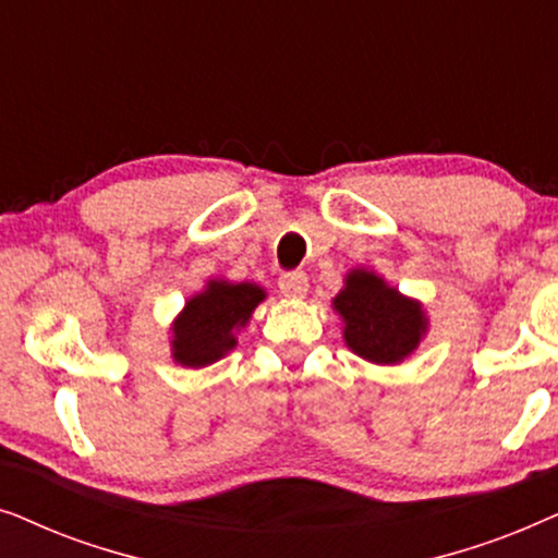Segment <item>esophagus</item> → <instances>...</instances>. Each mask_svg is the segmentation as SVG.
Masks as SVG:
<instances>
[{
	"instance_id": "34e87169",
	"label": "esophagus",
	"mask_w": 558,
	"mask_h": 558,
	"mask_svg": "<svg viewBox=\"0 0 558 558\" xmlns=\"http://www.w3.org/2000/svg\"><path fill=\"white\" fill-rule=\"evenodd\" d=\"M307 287H310V279L304 271H287L279 277V289L284 296H294V300H300V296L307 294Z\"/></svg>"
}]
</instances>
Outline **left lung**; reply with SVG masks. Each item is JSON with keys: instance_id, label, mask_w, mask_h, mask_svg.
<instances>
[{"instance_id": "left-lung-1", "label": "left lung", "mask_w": 558, "mask_h": 558, "mask_svg": "<svg viewBox=\"0 0 558 558\" xmlns=\"http://www.w3.org/2000/svg\"><path fill=\"white\" fill-rule=\"evenodd\" d=\"M332 304L345 319L348 348L373 363H401L426 330L422 304L401 296L371 271L348 274V287Z\"/></svg>"}]
</instances>
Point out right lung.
<instances>
[{
  "instance_id": "add662e5",
  "label": "right lung",
  "mask_w": 558,
  "mask_h": 558,
  "mask_svg": "<svg viewBox=\"0 0 558 558\" xmlns=\"http://www.w3.org/2000/svg\"><path fill=\"white\" fill-rule=\"evenodd\" d=\"M264 296V289L256 284L210 281L205 292L187 302L172 327L174 361L187 368H203L223 357L235 345L233 330L248 323Z\"/></svg>"
}]
</instances>
